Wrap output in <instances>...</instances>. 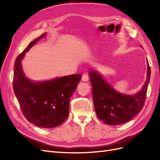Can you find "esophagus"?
I'll use <instances>...</instances> for the list:
<instances>
[{
    "instance_id": "obj_1",
    "label": "esophagus",
    "mask_w": 160,
    "mask_h": 160,
    "mask_svg": "<svg viewBox=\"0 0 160 160\" xmlns=\"http://www.w3.org/2000/svg\"><path fill=\"white\" fill-rule=\"evenodd\" d=\"M81 80L83 81H88L89 80V75L87 73V72H85V73H83V75H82Z\"/></svg>"
}]
</instances>
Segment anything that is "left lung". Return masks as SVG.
<instances>
[{
    "instance_id": "left-lung-1",
    "label": "left lung",
    "mask_w": 160,
    "mask_h": 160,
    "mask_svg": "<svg viewBox=\"0 0 160 160\" xmlns=\"http://www.w3.org/2000/svg\"><path fill=\"white\" fill-rule=\"evenodd\" d=\"M151 70L148 61V75L142 90L135 95L121 94L114 90L98 72H89L93 104L98 118L108 125L125 123L142 111L146 99Z\"/></svg>"
}]
</instances>
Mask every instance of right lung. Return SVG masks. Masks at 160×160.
<instances>
[{
	"label": "right lung",
	"instance_id": "obj_1",
	"mask_svg": "<svg viewBox=\"0 0 160 160\" xmlns=\"http://www.w3.org/2000/svg\"><path fill=\"white\" fill-rule=\"evenodd\" d=\"M29 43L14 62L13 90L22 113L28 122L43 128L57 127L69 114V101L81 80V74L64 76L51 81L32 82L24 75L21 60L25 52L41 38Z\"/></svg>",
	"mask_w": 160,
	"mask_h": 160
}]
</instances>
